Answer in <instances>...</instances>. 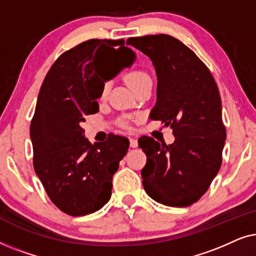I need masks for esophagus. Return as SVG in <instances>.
Listing matches in <instances>:
<instances>
[{
  "label": "esophagus",
  "mask_w": 256,
  "mask_h": 256,
  "mask_svg": "<svg viewBox=\"0 0 256 256\" xmlns=\"http://www.w3.org/2000/svg\"><path fill=\"white\" fill-rule=\"evenodd\" d=\"M129 141H130V146H132V148H136V146H138V140L134 138H129Z\"/></svg>",
  "instance_id": "1"
}]
</instances>
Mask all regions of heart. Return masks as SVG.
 Wrapping results in <instances>:
<instances>
[{
    "instance_id": "obj_1",
    "label": "heart",
    "mask_w": 256,
    "mask_h": 256,
    "mask_svg": "<svg viewBox=\"0 0 256 256\" xmlns=\"http://www.w3.org/2000/svg\"><path fill=\"white\" fill-rule=\"evenodd\" d=\"M124 79L128 85L132 87V90H134L138 88V86H141L143 82H146V80H149L150 76L146 74V72L141 71V70H132V71L126 73ZM108 90H110V82H104L102 85V90H101V94H100L101 99H104V98L107 96Z\"/></svg>"
}]
</instances>
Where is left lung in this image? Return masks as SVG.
Returning a JSON list of instances; mask_svg holds the SVG:
<instances>
[{"label":"left lung","instance_id":"8db88e82","mask_svg":"<svg viewBox=\"0 0 256 256\" xmlns=\"http://www.w3.org/2000/svg\"><path fill=\"white\" fill-rule=\"evenodd\" d=\"M127 44L152 59L157 100L150 118L162 121L174 136L169 146L149 136L138 138L146 155L143 188L163 205L190 206L208 191L222 166L226 128L218 86L204 62L174 37H132Z\"/></svg>","mask_w":256,"mask_h":256}]
</instances>
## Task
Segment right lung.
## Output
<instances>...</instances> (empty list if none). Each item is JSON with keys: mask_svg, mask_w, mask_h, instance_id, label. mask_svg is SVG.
I'll use <instances>...</instances> for the list:
<instances>
[{"mask_svg": "<svg viewBox=\"0 0 256 256\" xmlns=\"http://www.w3.org/2000/svg\"><path fill=\"white\" fill-rule=\"evenodd\" d=\"M112 50L122 52L128 64L110 68ZM134 60L124 40H90L59 56L42 84L30 124L34 168L48 198L66 214H90L110 200L129 141L112 135L92 144L80 124L99 112L104 84Z\"/></svg>", "mask_w": 256, "mask_h": 256, "instance_id": "right-lung-1", "label": "right lung"}]
</instances>
